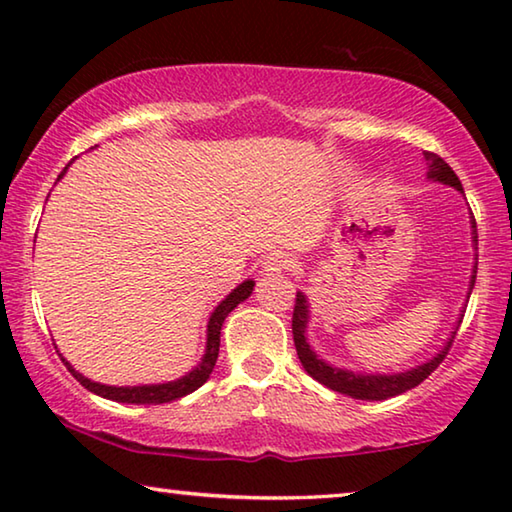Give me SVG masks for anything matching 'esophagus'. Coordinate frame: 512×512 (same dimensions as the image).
Here are the masks:
<instances>
[{"label":"esophagus","mask_w":512,"mask_h":512,"mask_svg":"<svg viewBox=\"0 0 512 512\" xmlns=\"http://www.w3.org/2000/svg\"><path fill=\"white\" fill-rule=\"evenodd\" d=\"M291 266H293V259L289 255L275 253L264 262V271H266V275H277V273L291 271Z\"/></svg>","instance_id":"obj_1"}]
</instances>
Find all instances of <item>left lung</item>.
Masks as SVG:
<instances>
[{"instance_id":"left-lung-1","label":"left lung","mask_w":512,"mask_h":512,"mask_svg":"<svg viewBox=\"0 0 512 512\" xmlns=\"http://www.w3.org/2000/svg\"><path fill=\"white\" fill-rule=\"evenodd\" d=\"M424 160H427V164H429V178L440 180V183L452 185L458 189V192H463V185L454 173V169L449 167V164L440 158L438 153L424 151ZM472 228H474V244H479V239H476V221L474 219H472ZM474 280H476V271L472 275L470 289H474ZM307 314H309V309H307L305 293H298L296 305H293L291 329H293V343H296V352H298L302 368H305L309 375L316 381H320L323 386L332 388V391H336V393L350 395V397H354V400H388V397H395V395L411 391V388L422 384V381L427 379L431 372L440 366V363H443L449 348H452L454 336H456V332H454L452 339L447 341L445 348L440 350L436 357L413 370L397 372V375H354V372L327 366L323 359H318L316 354L309 350L307 339H305ZM458 323H461V320H458Z\"/></svg>"}]
</instances>
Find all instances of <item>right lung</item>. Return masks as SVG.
I'll return each mask as SVG.
<instances>
[{
	"label": "right lung",
	"instance_id": "1",
	"mask_svg": "<svg viewBox=\"0 0 512 512\" xmlns=\"http://www.w3.org/2000/svg\"><path fill=\"white\" fill-rule=\"evenodd\" d=\"M65 171H67V167L63 169V173ZM63 173H60L58 178H63ZM253 287H255V282L253 280H246L244 284H239V287L232 291L230 296L225 298L219 307L214 309V314L210 316V323H207L205 357L183 379L169 381V384H158V386H103V384H97V381H90L88 377H83L81 372H76L65 359H63V363L67 366V370L76 377V381H81V386L88 388L90 393L106 397V400H112V402L164 404V402L180 400V397L194 393L196 388H201L205 381L210 379L212 370H214V363H216V357H219V343H221V325H223V320H225V316L230 314L232 309L239 305V302H244L250 296V293H253Z\"/></svg>",
	"mask_w": 512,
	"mask_h": 512
}]
</instances>
